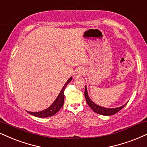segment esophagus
Here are the masks:
<instances>
[{"label": "esophagus", "mask_w": 147, "mask_h": 147, "mask_svg": "<svg viewBox=\"0 0 147 147\" xmlns=\"http://www.w3.org/2000/svg\"><path fill=\"white\" fill-rule=\"evenodd\" d=\"M84 69H82V68L77 69L75 71V73H74V74H75V76L76 77L82 76V75H84Z\"/></svg>", "instance_id": "esophagus-1"}]
</instances>
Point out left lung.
Wrapping results in <instances>:
<instances>
[{"mask_svg":"<svg viewBox=\"0 0 147 147\" xmlns=\"http://www.w3.org/2000/svg\"><path fill=\"white\" fill-rule=\"evenodd\" d=\"M84 96L85 98H86V101L87 103V104L89 106V107L93 110L94 112L96 113L99 114V115H104V116H111L115 115V114L117 113L118 112L120 111L123 107L127 104H124L123 106L118 107V108H104V107L99 106L98 105H97L93 102L91 99H90L89 96L88 95L87 92V87L86 86H85V90H84Z\"/></svg>","mask_w":147,"mask_h":147,"instance_id":"1","label":"left lung"}]
</instances>
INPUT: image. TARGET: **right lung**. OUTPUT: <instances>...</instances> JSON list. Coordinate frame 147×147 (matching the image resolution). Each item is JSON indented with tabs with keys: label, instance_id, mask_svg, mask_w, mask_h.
Segmentation results:
<instances>
[{
	"label": "right lung",
	"instance_id": "obj_1",
	"mask_svg": "<svg viewBox=\"0 0 147 147\" xmlns=\"http://www.w3.org/2000/svg\"><path fill=\"white\" fill-rule=\"evenodd\" d=\"M72 80V77H71L67 81L66 83H65L64 86H63L62 89H61V92L59 94V95L57 96V99L54 100L51 106L48 107V108L45 109L44 110H42V111L40 112H28V113L30 115L32 116H35L36 117L39 118H46V117H52L57 114L58 112L59 111V110L62 108L63 106V104H64V98H65V95H64V90L66 88L67 85Z\"/></svg>",
	"mask_w": 147,
	"mask_h": 147
}]
</instances>
